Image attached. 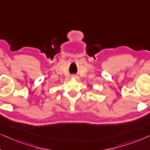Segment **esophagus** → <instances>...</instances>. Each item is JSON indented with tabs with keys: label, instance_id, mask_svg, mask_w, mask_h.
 I'll return each mask as SVG.
<instances>
[{
	"label": "esophagus",
	"instance_id": "1",
	"mask_svg": "<svg viewBox=\"0 0 150 150\" xmlns=\"http://www.w3.org/2000/svg\"><path fill=\"white\" fill-rule=\"evenodd\" d=\"M72 77H73V78H75V79H77V78L78 77H77V75H73Z\"/></svg>",
	"mask_w": 150,
	"mask_h": 150
}]
</instances>
